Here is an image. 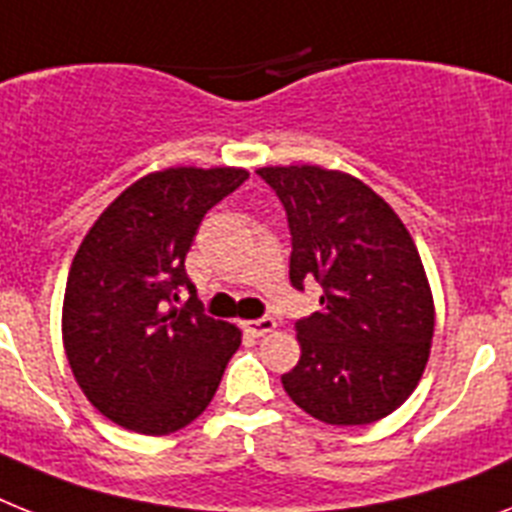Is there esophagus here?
<instances>
[{"instance_id":"1","label":"esophagus","mask_w":512,"mask_h":512,"mask_svg":"<svg viewBox=\"0 0 512 512\" xmlns=\"http://www.w3.org/2000/svg\"><path fill=\"white\" fill-rule=\"evenodd\" d=\"M243 327H246L248 335L261 337V335H269V332H272V329L277 327V324H274L272 316H261V319H253V322H246V324H243Z\"/></svg>"}]
</instances>
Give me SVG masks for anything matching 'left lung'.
<instances>
[{
    "mask_svg": "<svg viewBox=\"0 0 512 512\" xmlns=\"http://www.w3.org/2000/svg\"><path fill=\"white\" fill-rule=\"evenodd\" d=\"M285 206L290 282L322 285L319 311L295 322L301 361L282 374L298 408L324 424L390 416L429 361L434 301L411 232L356 177L322 167H261Z\"/></svg>",
    "mask_w": 512,
    "mask_h": 512,
    "instance_id": "obj_1",
    "label": "left lung"
}]
</instances>
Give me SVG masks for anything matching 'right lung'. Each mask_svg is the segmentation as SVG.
Instances as JSON below:
<instances>
[{
    "label": "right lung",
    "mask_w": 512,
    "mask_h": 512,
    "mask_svg": "<svg viewBox=\"0 0 512 512\" xmlns=\"http://www.w3.org/2000/svg\"><path fill=\"white\" fill-rule=\"evenodd\" d=\"M248 180L235 167H172L122 190L67 274L62 340L96 411L162 437L211 403L240 329L204 314L185 256L211 206ZM191 298L180 304L179 295Z\"/></svg>",
    "instance_id": "add662e5"
}]
</instances>
